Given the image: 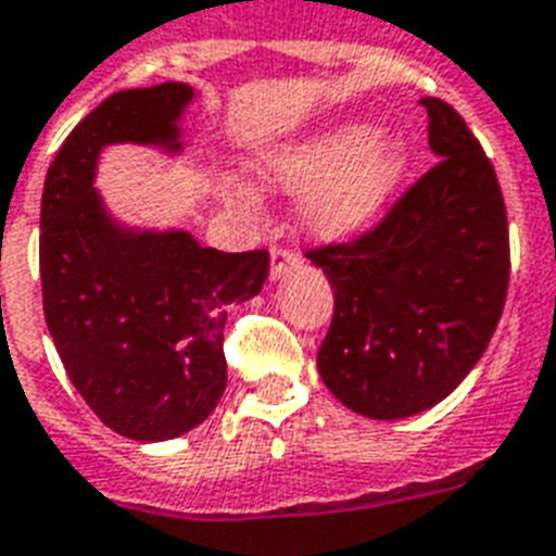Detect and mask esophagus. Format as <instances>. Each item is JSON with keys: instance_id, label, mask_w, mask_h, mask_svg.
<instances>
[{"instance_id": "1", "label": "esophagus", "mask_w": 556, "mask_h": 556, "mask_svg": "<svg viewBox=\"0 0 556 556\" xmlns=\"http://www.w3.org/2000/svg\"><path fill=\"white\" fill-rule=\"evenodd\" d=\"M301 266V255L299 252H292V249H283V247H275L273 249V281L283 278V275H290L292 269H299Z\"/></svg>"}]
</instances>
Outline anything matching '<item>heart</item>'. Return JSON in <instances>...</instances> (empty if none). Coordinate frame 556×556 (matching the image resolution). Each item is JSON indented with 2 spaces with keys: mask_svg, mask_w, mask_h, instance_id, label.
<instances>
[{
  "mask_svg": "<svg viewBox=\"0 0 556 556\" xmlns=\"http://www.w3.org/2000/svg\"><path fill=\"white\" fill-rule=\"evenodd\" d=\"M406 144L368 122H345L266 153L261 182L304 193L301 217L318 238H348L380 217L408 176Z\"/></svg>",
  "mask_w": 556,
  "mask_h": 556,
  "instance_id": "b5f03b06",
  "label": "heart"
}]
</instances>
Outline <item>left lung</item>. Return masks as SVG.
<instances>
[{
  "instance_id": "1",
  "label": "left lung",
  "mask_w": 556,
  "mask_h": 556,
  "mask_svg": "<svg viewBox=\"0 0 556 556\" xmlns=\"http://www.w3.org/2000/svg\"><path fill=\"white\" fill-rule=\"evenodd\" d=\"M420 103L438 165L363 238L307 252L333 287L318 374L374 420L412 417L458 389L496 330L510 278L496 170L450 103Z\"/></svg>"
}]
</instances>
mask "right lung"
I'll list each match as a JSON object with an SVG mask.
<instances>
[{
    "label": "right lung",
    "mask_w": 556,
    "mask_h": 556,
    "mask_svg": "<svg viewBox=\"0 0 556 556\" xmlns=\"http://www.w3.org/2000/svg\"><path fill=\"white\" fill-rule=\"evenodd\" d=\"M188 84L124 89L94 106L46 174L40 278L46 325L86 406L132 441L191 432L226 391L229 304L261 292L269 255L200 247L182 229H127L94 191L106 144L179 153Z\"/></svg>",
    "instance_id": "obj_1"
}]
</instances>
